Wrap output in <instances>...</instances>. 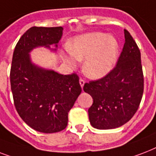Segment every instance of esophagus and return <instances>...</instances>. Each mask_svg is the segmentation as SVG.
<instances>
[{"label": "esophagus", "instance_id": "1", "mask_svg": "<svg viewBox=\"0 0 156 156\" xmlns=\"http://www.w3.org/2000/svg\"><path fill=\"white\" fill-rule=\"evenodd\" d=\"M79 83H80L81 87H82V88H83L84 84H85V81L83 80V78H80V79H79Z\"/></svg>", "mask_w": 156, "mask_h": 156}]
</instances>
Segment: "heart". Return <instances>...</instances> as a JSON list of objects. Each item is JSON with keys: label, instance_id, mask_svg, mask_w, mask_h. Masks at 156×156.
<instances>
[{"label": "heart", "instance_id": "b5f03b06", "mask_svg": "<svg viewBox=\"0 0 156 156\" xmlns=\"http://www.w3.org/2000/svg\"><path fill=\"white\" fill-rule=\"evenodd\" d=\"M69 55L63 59L69 66H76V61H83V69L91 78H100L110 72L118 56V44L112 36L92 32L75 38L67 46Z\"/></svg>", "mask_w": 156, "mask_h": 156}]
</instances>
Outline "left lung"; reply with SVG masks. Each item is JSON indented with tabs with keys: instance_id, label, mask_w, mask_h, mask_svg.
Returning a JSON list of instances; mask_svg holds the SVG:
<instances>
[{
	"instance_id": "8db88e82",
	"label": "left lung",
	"mask_w": 156,
	"mask_h": 156,
	"mask_svg": "<svg viewBox=\"0 0 156 156\" xmlns=\"http://www.w3.org/2000/svg\"><path fill=\"white\" fill-rule=\"evenodd\" d=\"M125 44L115 68L104 78L85 83L83 90L92 97L88 109L90 125L98 129L118 128L138 110L144 79L138 45L127 30Z\"/></svg>"
}]
</instances>
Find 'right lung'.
Here are the masks:
<instances>
[{
    "mask_svg": "<svg viewBox=\"0 0 156 156\" xmlns=\"http://www.w3.org/2000/svg\"><path fill=\"white\" fill-rule=\"evenodd\" d=\"M63 27L27 30L18 40L13 54L10 85L13 102L20 117L41 133H56L66 129L68 112L82 92L75 73L63 75L32 63L30 52L39 47L56 51ZM54 45L56 49H51Z\"/></svg>",
    "mask_w": 156,
    "mask_h": 156,
    "instance_id": "right-lung-1",
    "label": "right lung"
}]
</instances>
